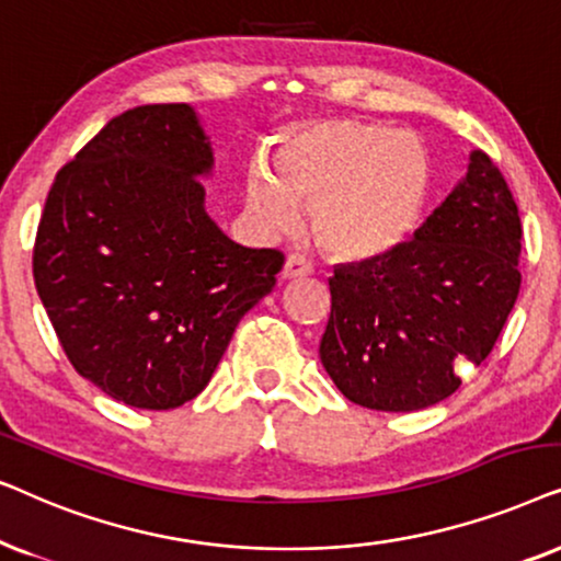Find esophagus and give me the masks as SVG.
I'll list each match as a JSON object with an SVG mask.
<instances>
[{"instance_id":"obj_1","label":"esophagus","mask_w":561,"mask_h":561,"mask_svg":"<svg viewBox=\"0 0 561 561\" xmlns=\"http://www.w3.org/2000/svg\"><path fill=\"white\" fill-rule=\"evenodd\" d=\"M312 272V266L308 264V261H305L302 256H287V261H285V266H282V276H285V279H300V276H308Z\"/></svg>"}]
</instances>
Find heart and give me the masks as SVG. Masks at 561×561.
Returning a JSON list of instances; mask_svg holds the SVG:
<instances>
[{"label":"heart","mask_w":561,"mask_h":561,"mask_svg":"<svg viewBox=\"0 0 561 561\" xmlns=\"http://www.w3.org/2000/svg\"><path fill=\"white\" fill-rule=\"evenodd\" d=\"M431 192L428 148L392 125L356 117L287 130L268 171L245 176V205L261 228H289L297 203H308L312 238L341 261L379 259L405 243Z\"/></svg>","instance_id":"1"}]
</instances>
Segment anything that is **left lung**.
<instances>
[{
    "label": "left lung",
    "mask_w": 561,
    "mask_h": 561,
    "mask_svg": "<svg viewBox=\"0 0 561 561\" xmlns=\"http://www.w3.org/2000/svg\"><path fill=\"white\" fill-rule=\"evenodd\" d=\"M520 215L484 151L413 241L335 266L320 362L356 405L410 413L459 390L482 364L520 289Z\"/></svg>",
    "instance_id": "8db88e82"
}]
</instances>
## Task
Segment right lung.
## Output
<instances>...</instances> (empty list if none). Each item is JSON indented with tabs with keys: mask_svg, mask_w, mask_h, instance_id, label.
<instances>
[{
	"mask_svg": "<svg viewBox=\"0 0 561 561\" xmlns=\"http://www.w3.org/2000/svg\"><path fill=\"white\" fill-rule=\"evenodd\" d=\"M210 140L190 104L112 117L56 174L33 276L73 369L130 408L171 410L210 382L285 253L233 243L205 213Z\"/></svg>",
	"mask_w": 561,
	"mask_h": 561,
	"instance_id": "obj_1",
	"label": "right lung"
}]
</instances>
